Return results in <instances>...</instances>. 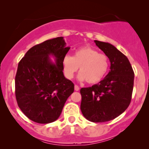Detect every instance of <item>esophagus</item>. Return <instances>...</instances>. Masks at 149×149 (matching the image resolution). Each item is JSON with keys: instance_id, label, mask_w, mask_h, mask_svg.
<instances>
[{"instance_id": "esophagus-1", "label": "esophagus", "mask_w": 149, "mask_h": 149, "mask_svg": "<svg viewBox=\"0 0 149 149\" xmlns=\"http://www.w3.org/2000/svg\"><path fill=\"white\" fill-rule=\"evenodd\" d=\"M74 89H75V90H76V91H78V90H79V87L78 86V85H75V87H74Z\"/></svg>"}]
</instances>
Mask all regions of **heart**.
I'll return each instance as SVG.
<instances>
[{
  "label": "heart",
  "mask_w": 149,
  "mask_h": 149,
  "mask_svg": "<svg viewBox=\"0 0 149 149\" xmlns=\"http://www.w3.org/2000/svg\"><path fill=\"white\" fill-rule=\"evenodd\" d=\"M109 58L100 54L90 46L80 47L75 51L73 56L66 55L63 59L65 76L71 79L80 67L78 79L86 80L90 84L100 83L109 71Z\"/></svg>",
  "instance_id": "obj_1"
}]
</instances>
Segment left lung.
<instances>
[{"mask_svg":"<svg viewBox=\"0 0 149 149\" xmlns=\"http://www.w3.org/2000/svg\"><path fill=\"white\" fill-rule=\"evenodd\" d=\"M94 41L109 59L110 71L98 84L80 89V110L88 120L104 123L116 118L129 107L134 73L127 57L115 46Z\"/></svg>","mask_w":149,"mask_h":149,"instance_id":"obj_1","label":"left lung"}]
</instances>
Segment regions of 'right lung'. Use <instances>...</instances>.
I'll return each mask as SVG.
<instances>
[{
    "instance_id": "add662e5",
    "label": "right lung",
    "mask_w": 149,
    "mask_h": 149,
    "mask_svg": "<svg viewBox=\"0 0 149 149\" xmlns=\"http://www.w3.org/2000/svg\"><path fill=\"white\" fill-rule=\"evenodd\" d=\"M69 49L64 37H57L32 47L19 62L16 100L24 114L34 122L47 124L57 120L74 91L73 83L63 73V59Z\"/></svg>"
}]
</instances>
